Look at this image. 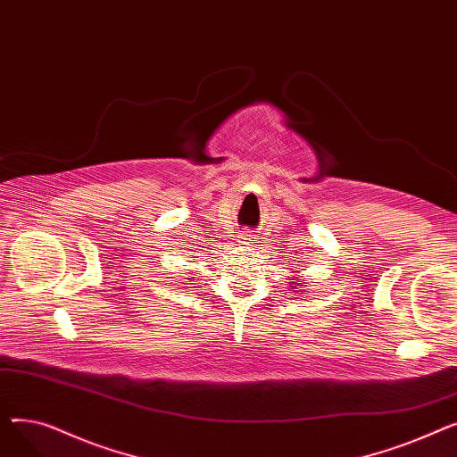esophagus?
Listing matches in <instances>:
<instances>
[{
    "label": "esophagus",
    "instance_id": "34e87169",
    "mask_svg": "<svg viewBox=\"0 0 457 457\" xmlns=\"http://www.w3.org/2000/svg\"><path fill=\"white\" fill-rule=\"evenodd\" d=\"M238 238H241V243H245V245H252L253 235H252V233H243Z\"/></svg>",
    "mask_w": 457,
    "mask_h": 457
}]
</instances>
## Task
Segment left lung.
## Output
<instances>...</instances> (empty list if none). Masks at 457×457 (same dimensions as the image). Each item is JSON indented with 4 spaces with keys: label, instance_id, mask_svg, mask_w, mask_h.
<instances>
[{
    "label": "left lung",
    "instance_id": "obj_1",
    "mask_svg": "<svg viewBox=\"0 0 457 457\" xmlns=\"http://www.w3.org/2000/svg\"><path fill=\"white\" fill-rule=\"evenodd\" d=\"M291 289H296L298 291V295L303 291V285L302 283H298V281H291Z\"/></svg>",
    "mask_w": 457,
    "mask_h": 457
}]
</instances>
